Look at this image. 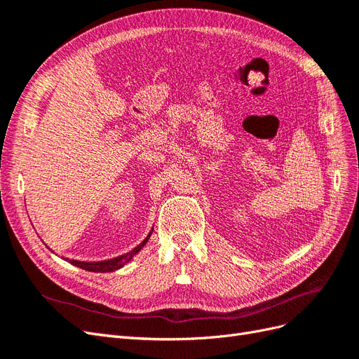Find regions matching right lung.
I'll use <instances>...</instances> for the list:
<instances>
[{
	"label": "right lung",
	"mask_w": 359,
	"mask_h": 359,
	"mask_svg": "<svg viewBox=\"0 0 359 359\" xmlns=\"http://www.w3.org/2000/svg\"><path fill=\"white\" fill-rule=\"evenodd\" d=\"M153 231H154V227H153V229H151V232L147 235V238H145L142 243H140L139 245H136L132 250V252H128V253H126L123 256H118V257H114V259H107V260H100V262H81V260H74V259H72V260L67 259V260H69L72 265L78 266V268H82L85 271H91V273H112V271H116L119 268H123L126 264H128L130 260L135 257V255H137L140 250L144 248V245L148 243L149 236H151V233H153Z\"/></svg>",
	"instance_id": "obj_1"
}]
</instances>
